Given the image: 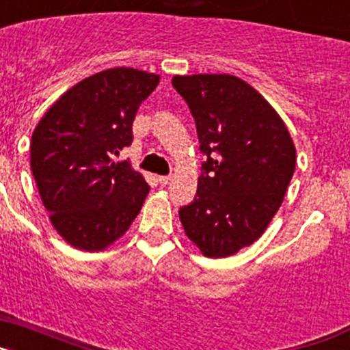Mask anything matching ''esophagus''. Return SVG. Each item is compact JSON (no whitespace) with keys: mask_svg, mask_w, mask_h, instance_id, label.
I'll return each instance as SVG.
<instances>
[{"mask_svg":"<svg viewBox=\"0 0 350 350\" xmlns=\"http://www.w3.org/2000/svg\"><path fill=\"white\" fill-rule=\"evenodd\" d=\"M172 182V177L170 175H165V177H159V184L161 185H168Z\"/></svg>","mask_w":350,"mask_h":350,"instance_id":"esophagus-1","label":"esophagus"}]
</instances>
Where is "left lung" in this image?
I'll list each match as a JSON object with an SVG mask.
<instances>
[{
  "label": "left lung",
  "instance_id": "1",
  "mask_svg": "<svg viewBox=\"0 0 350 350\" xmlns=\"http://www.w3.org/2000/svg\"><path fill=\"white\" fill-rule=\"evenodd\" d=\"M172 83L206 156L194 202L178 210L180 222L203 256L228 258L254 243L282 205L295 144L273 107L238 77L177 75Z\"/></svg>",
  "mask_w": 350,
  "mask_h": 350
}]
</instances>
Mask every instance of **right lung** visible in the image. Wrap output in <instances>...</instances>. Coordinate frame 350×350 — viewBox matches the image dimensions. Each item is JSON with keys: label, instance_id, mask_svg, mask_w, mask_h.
Here are the masks:
<instances>
[{"label": "right lung", "instance_id": "1", "mask_svg": "<svg viewBox=\"0 0 350 350\" xmlns=\"http://www.w3.org/2000/svg\"><path fill=\"white\" fill-rule=\"evenodd\" d=\"M159 75L110 68L68 89L31 137V172L55 231L80 250H103L140 213L148 184L128 161L133 120Z\"/></svg>", "mask_w": 350, "mask_h": 350}]
</instances>
